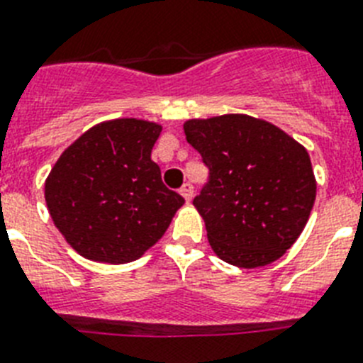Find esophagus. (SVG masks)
Here are the masks:
<instances>
[{
	"instance_id": "34e87169",
	"label": "esophagus",
	"mask_w": 363,
	"mask_h": 363,
	"mask_svg": "<svg viewBox=\"0 0 363 363\" xmlns=\"http://www.w3.org/2000/svg\"><path fill=\"white\" fill-rule=\"evenodd\" d=\"M179 191H181V196L184 197V199H186V201H191V197H194V186H191L190 182H186V184H182V188Z\"/></svg>"
}]
</instances>
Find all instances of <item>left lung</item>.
I'll return each instance as SVG.
<instances>
[{
	"mask_svg": "<svg viewBox=\"0 0 363 363\" xmlns=\"http://www.w3.org/2000/svg\"><path fill=\"white\" fill-rule=\"evenodd\" d=\"M210 177L194 199L210 247L233 266H267L295 243L315 201L308 151L266 120L223 114L184 121Z\"/></svg>",
	"mask_w": 363,
	"mask_h": 363,
	"instance_id": "1",
	"label": "left lung"
}]
</instances>
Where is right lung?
Here are the masks:
<instances>
[{"label": "right lung", "instance_id": "right-lung-1", "mask_svg": "<svg viewBox=\"0 0 363 363\" xmlns=\"http://www.w3.org/2000/svg\"><path fill=\"white\" fill-rule=\"evenodd\" d=\"M162 125L101 121L64 149L45 179L55 227L81 257L127 264L153 247L182 205L151 160Z\"/></svg>", "mask_w": 363, "mask_h": 363}]
</instances>
